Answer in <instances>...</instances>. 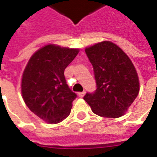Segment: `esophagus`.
Instances as JSON below:
<instances>
[{"label": "esophagus", "instance_id": "34e87169", "mask_svg": "<svg viewBox=\"0 0 157 157\" xmlns=\"http://www.w3.org/2000/svg\"><path fill=\"white\" fill-rule=\"evenodd\" d=\"M86 94V91H81V92H78V97H80V98H83L84 96Z\"/></svg>", "mask_w": 157, "mask_h": 157}]
</instances>
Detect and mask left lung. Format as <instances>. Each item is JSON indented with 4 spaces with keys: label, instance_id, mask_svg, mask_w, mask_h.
<instances>
[{
    "label": "left lung",
    "instance_id": "8db88e82",
    "mask_svg": "<svg viewBox=\"0 0 157 157\" xmlns=\"http://www.w3.org/2000/svg\"><path fill=\"white\" fill-rule=\"evenodd\" d=\"M93 66L97 89L84 99L100 117L117 118L124 115L139 92L135 66L124 52L111 41H102L86 48Z\"/></svg>",
    "mask_w": 157,
    "mask_h": 157
}]
</instances>
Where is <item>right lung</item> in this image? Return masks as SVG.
<instances>
[{
	"label": "right lung",
	"instance_id": "obj_1",
	"mask_svg": "<svg viewBox=\"0 0 157 157\" xmlns=\"http://www.w3.org/2000/svg\"><path fill=\"white\" fill-rule=\"evenodd\" d=\"M79 49L47 45L30 58L21 79V93L29 110L48 124L69 116L77 95L66 84L64 71Z\"/></svg>",
	"mask_w": 157,
	"mask_h": 157
}]
</instances>
